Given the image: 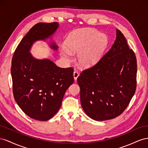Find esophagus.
Wrapping results in <instances>:
<instances>
[{
    "label": "esophagus",
    "mask_w": 148,
    "mask_h": 148,
    "mask_svg": "<svg viewBox=\"0 0 148 148\" xmlns=\"http://www.w3.org/2000/svg\"><path fill=\"white\" fill-rule=\"evenodd\" d=\"M79 73H78V72L76 71H74V73H73V76H74V78L75 81H77V77H79Z\"/></svg>",
    "instance_id": "esophagus-1"
}]
</instances>
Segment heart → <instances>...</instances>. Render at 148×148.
<instances>
[{"mask_svg":"<svg viewBox=\"0 0 148 148\" xmlns=\"http://www.w3.org/2000/svg\"><path fill=\"white\" fill-rule=\"evenodd\" d=\"M107 36L94 29L86 28L72 32L66 41V46L61 45L60 53L64 61L72 60V53H76L78 64L88 68L97 64L107 48Z\"/></svg>","mask_w":148,"mask_h":148,"instance_id":"obj_1","label":"heart"}]
</instances>
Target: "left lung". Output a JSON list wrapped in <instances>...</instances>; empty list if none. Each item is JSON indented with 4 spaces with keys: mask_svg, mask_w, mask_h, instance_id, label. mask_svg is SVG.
<instances>
[{
    "mask_svg": "<svg viewBox=\"0 0 148 148\" xmlns=\"http://www.w3.org/2000/svg\"><path fill=\"white\" fill-rule=\"evenodd\" d=\"M136 58L125 37L116 29L112 48L97 64L77 78L82 107L97 121L114 119L124 112L136 87Z\"/></svg>",
    "mask_w": 148,
    "mask_h": 148,
    "instance_id": "obj_1",
    "label": "left lung"
}]
</instances>
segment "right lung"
Instances as JSON below:
<instances>
[{"label": "right lung", "mask_w": 148, "mask_h": 148, "mask_svg": "<svg viewBox=\"0 0 148 148\" xmlns=\"http://www.w3.org/2000/svg\"><path fill=\"white\" fill-rule=\"evenodd\" d=\"M58 27V22L35 25L20 42L12 60L14 99L25 114L36 120H48L55 115L74 82L72 67L61 68L48 59L38 60L29 53L35 41L51 37ZM49 46L58 49L54 42Z\"/></svg>", "instance_id": "add662e5"}]
</instances>
